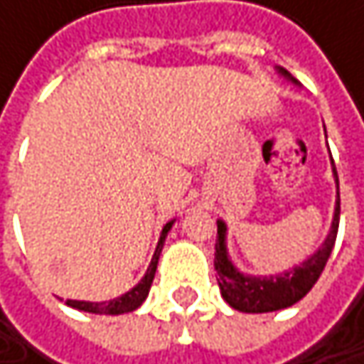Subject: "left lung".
<instances>
[{
    "label": "left lung",
    "mask_w": 364,
    "mask_h": 364,
    "mask_svg": "<svg viewBox=\"0 0 364 364\" xmlns=\"http://www.w3.org/2000/svg\"><path fill=\"white\" fill-rule=\"evenodd\" d=\"M279 74L290 78L292 82H296L290 72H286L284 68H279ZM333 172H335V181H337V190H339V178H337V170L333 164ZM339 192H337V207H335V215H333V224H331V232L324 239V243L299 267L282 273V275H271V277H254V275H243L239 269H235V264L228 258V250H226V224L220 220L218 222V241H215V271L220 275L218 284L222 290L224 301L237 309V311H245V314H267V311H277V309H286L292 307L294 303H299L318 282V277L322 275L328 256L335 247V239H337V228H339Z\"/></svg>",
    "instance_id": "1"
}]
</instances>
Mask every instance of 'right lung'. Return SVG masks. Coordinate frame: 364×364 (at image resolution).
<instances>
[{"label":"right lung","mask_w":364,"mask_h":364,"mask_svg":"<svg viewBox=\"0 0 364 364\" xmlns=\"http://www.w3.org/2000/svg\"><path fill=\"white\" fill-rule=\"evenodd\" d=\"M174 220L168 222L159 235V241H157V247L153 252V258H151V264L144 273V277L125 294L112 299V301H102V303H89V301H72L68 299L65 303L74 309H80V311H87V314H100V316H119V314H127V311H134L138 309L144 299L149 296V290H151V284H153V277H155V269H157V260H159V254H161V247H164V241H166V235L168 230L172 228Z\"/></svg>","instance_id":"right-lung-1"}]
</instances>
